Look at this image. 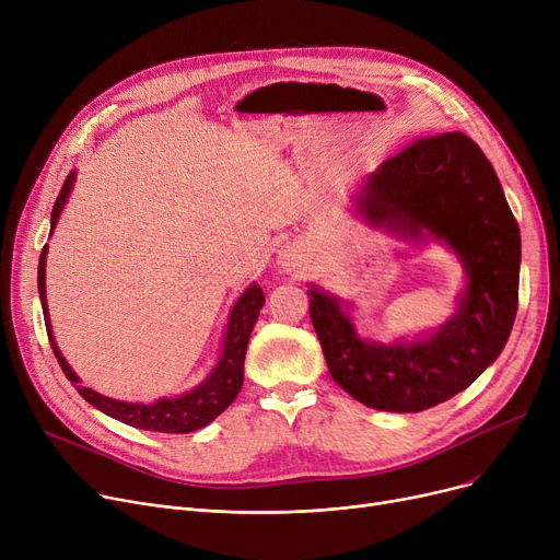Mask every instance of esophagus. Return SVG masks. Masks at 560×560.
Segmentation results:
<instances>
[{"label":"esophagus","mask_w":560,"mask_h":560,"mask_svg":"<svg viewBox=\"0 0 560 560\" xmlns=\"http://www.w3.org/2000/svg\"><path fill=\"white\" fill-rule=\"evenodd\" d=\"M302 260H304V254H302L300 245H283L277 252V265L283 272H292V270L302 268Z\"/></svg>","instance_id":"esophagus-1"}]
</instances>
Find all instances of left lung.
Masks as SVG:
<instances>
[{
  "mask_svg": "<svg viewBox=\"0 0 560 560\" xmlns=\"http://www.w3.org/2000/svg\"><path fill=\"white\" fill-rule=\"evenodd\" d=\"M351 209L399 241L445 245L465 270L445 325L388 345L363 338L349 302L308 283L313 329L336 384L370 408L420 413L465 390L502 354L517 313V222L490 161L460 131L420 138L381 163Z\"/></svg>",
  "mask_w": 560,
  "mask_h": 560,
  "instance_id": "obj_1",
  "label": "left lung"
}]
</instances>
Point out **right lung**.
<instances>
[{"instance_id":"1","label":"right lung","mask_w":560,"mask_h":560,"mask_svg":"<svg viewBox=\"0 0 560 560\" xmlns=\"http://www.w3.org/2000/svg\"><path fill=\"white\" fill-rule=\"evenodd\" d=\"M77 172H70L66 179L61 192H58V199L51 209V229L49 235L56 229L58 218H61L63 206L68 203V197L74 188ZM45 265H47V245L43 247L40 262H38V292H40V304H43V315H45V327L49 336V345L54 349V357L66 372V376L77 386L79 395L93 404L102 413H106L113 420H120L129 427L144 429V431H161V433H190L197 429H203L206 424H211L229 404L238 397L243 388V374H245V354H247V345L252 329L258 319V311L265 304V295L258 283H252L245 288L238 302L233 304L229 313V325L222 336V351L215 368L209 372L201 384L195 388L186 390L184 395H174V397H161L152 404H140V401H120V399H110L93 388H83L79 386L81 378L77 372L70 368L66 357L58 349L54 334H51V319L47 311V292H45Z\"/></svg>"}]
</instances>
